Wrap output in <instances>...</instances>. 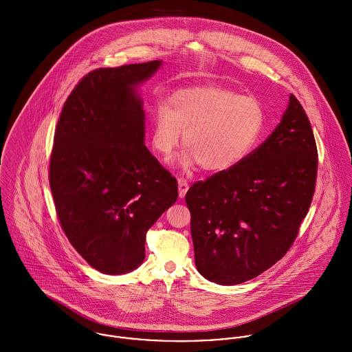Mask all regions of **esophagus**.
Returning <instances> with one entry per match:
<instances>
[{
	"label": "esophagus",
	"mask_w": 352,
	"mask_h": 352,
	"mask_svg": "<svg viewBox=\"0 0 352 352\" xmlns=\"http://www.w3.org/2000/svg\"><path fill=\"white\" fill-rule=\"evenodd\" d=\"M187 191H188V183H187V180L180 179V180H179V197H180V198H184L186 194H187Z\"/></svg>",
	"instance_id": "obj_1"
}]
</instances>
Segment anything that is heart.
Masks as SVG:
<instances>
[{"label":"heart","mask_w":352,"mask_h":352,"mask_svg":"<svg viewBox=\"0 0 352 352\" xmlns=\"http://www.w3.org/2000/svg\"><path fill=\"white\" fill-rule=\"evenodd\" d=\"M264 126L260 101L225 88L194 87L158 102L153 113L151 146L168 157L184 131L186 149L177 165L190 170L201 164L207 172H226L254 149Z\"/></svg>","instance_id":"b5f03b06"}]
</instances>
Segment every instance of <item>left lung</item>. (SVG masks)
Wrapping results in <instances>:
<instances>
[{
    "instance_id": "obj_1",
    "label": "left lung",
    "mask_w": 352,
    "mask_h": 352,
    "mask_svg": "<svg viewBox=\"0 0 352 352\" xmlns=\"http://www.w3.org/2000/svg\"><path fill=\"white\" fill-rule=\"evenodd\" d=\"M316 176L313 130L290 95L280 123L257 149L237 166L195 183L186 195L201 276L240 285L282 258L307 214Z\"/></svg>"
}]
</instances>
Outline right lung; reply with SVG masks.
Instances as JSON below:
<instances>
[{"label":"right lung","instance_id":"obj_1","mask_svg":"<svg viewBox=\"0 0 352 352\" xmlns=\"http://www.w3.org/2000/svg\"><path fill=\"white\" fill-rule=\"evenodd\" d=\"M162 60L98 69L65 102L50 160L56 214L91 267L127 274L145 258L146 233L177 199V182L145 146L140 85Z\"/></svg>","mask_w":352,"mask_h":352}]
</instances>
